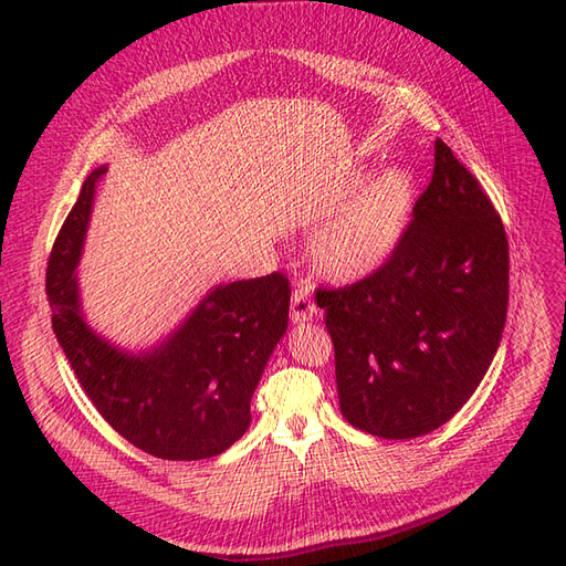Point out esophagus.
<instances>
[{"instance_id": "1", "label": "esophagus", "mask_w": 566, "mask_h": 566, "mask_svg": "<svg viewBox=\"0 0 566 566\" xmlns=\"http://www.w3.org/2000/svg\"><path fill=\"white\" fill-rule=\"evenodd\" d=\"M290 316H293V323H304L316 316V304L312 300L310 287H295L293 304H290Z\"/></svg>"}]
</instances>
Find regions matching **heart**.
Listing matches in <instances>:
<instances>
[{
	"label": "heart",
	"instance_id": "obj_1",
	"mask_svg": "<svg viewBox=\"0 0 566 566\" xmlns=\"http://www.w3.org/2000/svg\"><path fill=\"white\" fill-rule=\"evenodd\" d=\"M364 179V172L352 177L347 193L355 191ZM413 210V175L401 167L387 169L342 202L312 233L310 260L314 269L337 283L370 276L397 252Z\"/></svg>",
	"mask_w": 566,
	"mask_h": 566
}]
</instances>
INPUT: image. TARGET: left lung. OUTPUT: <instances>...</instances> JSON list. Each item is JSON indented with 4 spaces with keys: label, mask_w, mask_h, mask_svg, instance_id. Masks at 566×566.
<instances>
[{
    "label": "left lung",
    "mask_w": 566,
    "mask_h": 566,
    "mask_svg": "<svg viewBox=\"0 0 566 566\" xmlns=\"http://www.w3.org/2000/svg\"><path fill=\"white\" fill-rule=\"evenodd\" d=\"M507 238L484 188L434 142V172L387 264L318 290L335 345L339 410L382 439H413L468 403L499 352Z\"/></svg>",
    "instance_id": "left-lung-1"
}]
</instances>
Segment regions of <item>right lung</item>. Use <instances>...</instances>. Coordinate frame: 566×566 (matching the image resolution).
<instances>
[{"instance_id": "right-lung-1", "label": "right lung", "mask_w": 566, "mask_h": 566, "mask_svg": "<svg viewBox=\"0 0 566 566\" xmlns=\"http://www.w3.org/2000/svg\"><path fill=\"white\" fill-rule=\"evenodd\" d=\"M96 167L82 184L49 256L51 325L82 389L113 430L163 460L227 451L250 427V401L285 335L290 283L283 273L212 287L175 333L132 354L94 333L82 314L75 269L87 235Z\"/></svg>"}]
</instances>
